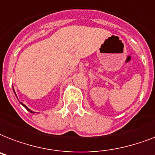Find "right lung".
Returning a JSON list of instances; mask_svg holds the SVG:
<instances>
[{"label":"right lung","mask_w":155,"mask_h":155,"mask_svg":"<svg viewBox=\"0 0 155 155\" xmlns=\"http://www.w3.org/2000/svg\"><path fill=\"white\" fill-rule=\"evenodd\" d=\"M13 92H14V94L16 95V92H15V91H14V88H13ZM16 97H17V95H16ZM20 104H21V105H22V106H24V107H25V108H26V109H27V111H29V112H30V113H35V112H33L32 110H30V108H28L27 106L25 105V104H24L21 103V102H20Z\"/></svg>","instance_id":"1"}]
</instances>
